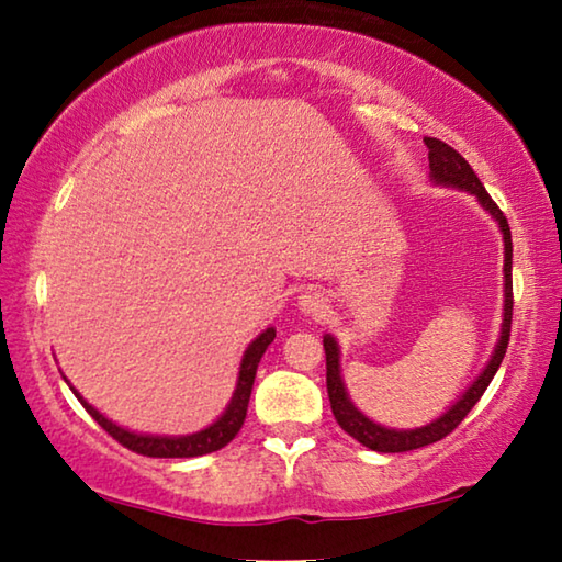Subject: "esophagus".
<instances>
[{"mask_svg":"<svg viewBox=\"0 0 562 562\" xmlns=\"http://www.w3.org/2000/svg\"><path fill=\"white\" fill-rule=\"evenodd\" d=\"M297 304H300V310H302L307 317H322V315H325V312H327V300H325V294H322L319 290L302 292Z\"/></svg>","mask_w":562,"mask_h":562,"instance_id":"obj_1","label":"esophagus"}]
</instances>
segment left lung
Instances as JSON below:
<instances>
[{
	"label": "left lung",
	"instance_id": "1",
	"mask_svg": "<svg viewBox=\"0 0 562 562\" xmlns=\"http://www.w3.org/2000/svg\"><path fill=\"white\" fill-rule=\"evenodd\" d=\"M426 148H429V168H431V178L436 183L443 186H453L461 190H469L475 198H479L481 205L496 217L503 233V243H506V265H503V274H506V307H503V329H501V339L496 345V351L488 361V367L483 369V374L475 379V382L469 386L459 402H456L449 412H446L441 418H436L429 426H422V429L414 431H394V429H384L374 422L357 412L355 404L349 402V396L345 392V384H341L339 376V349L335 337H325V355H327V394H329V404H331V414H335L337 424L345 429L351 439H357L359 443H364L367 449L372 451H382V453H402V451H414L422 449V446H429L441 441L443 436H449L456 426H459L465 414L471 412L475 402L486 392L491 379L496 376L498 367L503 357H506L508 341H510V322H513V243H510V227L506 215H503L496 201L488 195V190L483 188L479 176L473 173V168L469 166L459 150L451 148L449 144H443L439 138H424Z\"/></svg>",
	"mask_w": 562,
	"mask_h": 562
}]
</instances>
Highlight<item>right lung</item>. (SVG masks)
<instances>
[{
  "label": "right lung",
  "mask_w": 562,
  "mask_h": 562,
  "mask_svg": "<svg viewBox=\"0 0 562 562\" xmlns=\"http://www.w3.org/2000/svg\"><path fill=\"white\" fill-rule=\"evenodd\" d=\"M272 339H274V329L268 327L258 339L252 341L250 347H247L243 364H240V379H237L233 402L227 404L225 414L217 418L213 426H207L205 431H198L190 436L131 434L126 429H121V426H116L113 422H109L106 416L99 414L97 408L83 402L79 392H74V389L71 392L83 404V408H87V412L93 416V422H97L109 436H113V439H116L121 446H126L128 451H136L140 456H150V459H193V456H205V453L223 449V446L231 443L237 436V431H240V426L247 416V402H250V394H252L255 374H258V364Z\"/></svg>",
  "instance_id": "obj_1"
}]
</instances>
